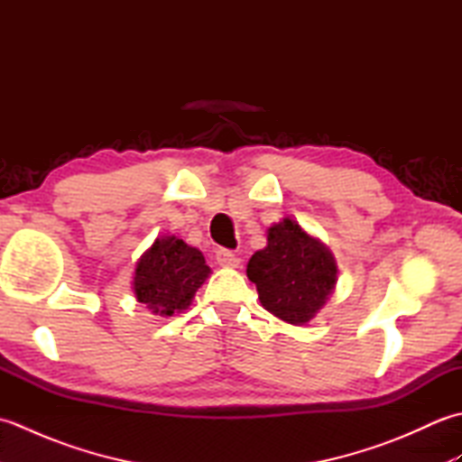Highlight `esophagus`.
I'll return each instance as SVG.
<instances>
[{
  "mask_svg": "<svg viewBox=\"0 0 462 462\" xmlns=\"http://www.w3.org/2000/svg\"><path fill=\"white\" fill-rule=\"evenodd\" d=\"M216 262H218L220 266H224V268H238L240 266V258L230 250L216 252Z\"/></svg>",
  "mask_w": 462,
  "mask_h": 462,
  "instance_id": "obj_1",
  "label": "esophagus"
}]
</instances>
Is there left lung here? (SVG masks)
<instances>
[{
    "instance_id": "1",
    "label": "left lung",
    "mask_w": 462,
    "mask_h": 462,
    "mask_svg": "<svg viewBox=\"0 0 462 462\" xmlns=\"http://www.w3.org/2000/svg\"><path fill=\"white\" fill-rule=\"evenodd\" d=\"M266 238V248L250 258L246 276L256 283L263 310L291 326H306L336 290L337 262L326 244L291 218L272 224Z\"/></svg>"
}]
</instances>
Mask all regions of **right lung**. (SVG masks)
I'll return each mask as SVG.
<instances>
[{
  "instance_id": "obj_1",
  "label": "right lung",
  "mask_w": 462,
  "mask_h": 462,
  "mask_svg": "<svg viewBox=\"0 0 462 462\" xmlns=\"http://www.w3.org/2000/svg\"><path fill=\"white\" fill-rule=\"evenodd\" d=\"M212 273L202 252L176 236H161L136 262L133 291L154 316L171 318L189 310L194 293Z\"/></svg>"
}]
</instances>
